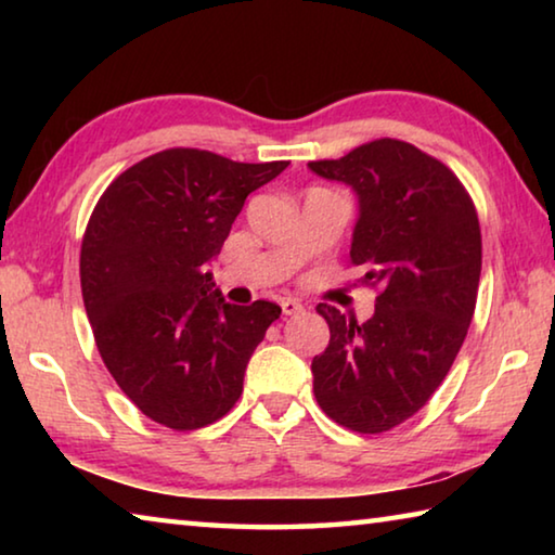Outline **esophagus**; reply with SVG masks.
Wrapping results in <instances>:
<instances>
[{
	"mask_svg": "<svg viewBox=\"0 0 555 555\" xmlns=\"http://www.w3.org/2000/svg\"><path fill=\"white\" fill-rule=\"evenodd\" d=\"M281 311H284V315H298V313H304V304L296 298H284L281 300Z\"/></svg>",
	"mask_w": 555,
	"mask_h": 555,
	"instance_id": "esophagus-1",
	"label": "esophagus"
}]
</instances>
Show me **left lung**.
<instances>
[{
	"mask_svg": "<svg viewBox=\"0 0 555 555\" xmlns=\"http://www.w3.org/2000/svg\"><path fill=\"white\" fill-rule=\"evenodd\" d=\"M308 168L352 188L350 264L364 271L362 284L379 286L364 323L318 306L331 343L313 357V391L340 426L384 434L426 406L453 367L475 313L480 222L457 176L399 139Z\"/></svg>",
	"mask_w": 555,
	"mask_h": 555,
	"instance_id": "1",
	"label": "left lung"
}]
</instances>
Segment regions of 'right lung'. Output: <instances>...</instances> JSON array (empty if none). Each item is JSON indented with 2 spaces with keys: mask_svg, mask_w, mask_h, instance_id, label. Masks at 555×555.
I'll use <instances>...</instances> for the list:
<instances>
[{
  "mask_svg": "<svg viewBox=\"0 0 555 555\" xmlns=\"http://www.w3.org/2000/svg\"><path fill=\"white\" fill-rule=\"evenodd\" d=\"M286 166L166 149L117 176L92 210L80 249L88 321L119 389L156 424L203 428L240 399L281 308L228 304L208 264L247 195Z\"/></svg>",
  "mask_w": 555,
  "mask_h": 555,
  "instance_id": "obj_1",
  "label": "right lung"
}]
</instances>
